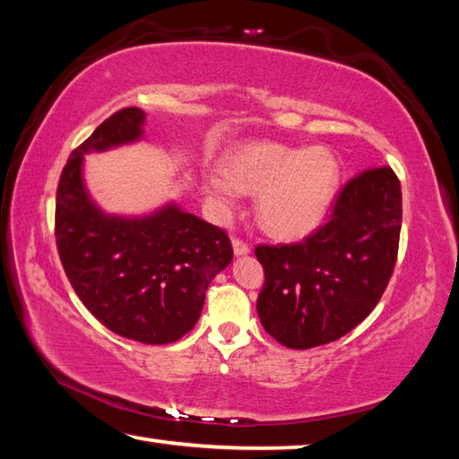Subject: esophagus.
Here are the masks:
<instances>
[{
    "label": "esophagus",
    "mask_w": 459,
    "mask_h": 459,
    "mask_svg": "<svg viewBox=\"0 0 459 459\" xmlns=\"http://www.w3.org/2000/svg\"><path fill=\"white\" fill-rule=\"evenodd\" d=\"M232 248H235V255L237 257H240V255H247L248 251H251V247H248L243 238H238V237H235L232 238Z\"/></svg>",
    "instance_id": "esophagus-1"
}]
</instances>
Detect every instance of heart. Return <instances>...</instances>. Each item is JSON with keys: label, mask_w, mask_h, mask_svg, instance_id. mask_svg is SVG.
<instances>
[{"label": "heart", "mask_w": 459, "mask_h": 459, "mask_svg": "<svg viewBox=\"0 0 459 459\" xmlns=\"http://www.w3.org/2000/svg\"><path fill=\"white\" fill-rule=\"evenodd\" d=\"M340 161L325 147L247 143L232 152L227 169L204 178L212 204L229 211L238 194H259L261 227L277 238H301L328 214L340 188Z\"/></svg>", "instance_id": "heart-1"}]
</instances>
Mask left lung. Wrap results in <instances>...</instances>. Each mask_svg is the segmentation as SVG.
<instances>
[{"mask_svg":"<svg viewBox=\"0 0 459 459\" xmlns=\"http://www.w3.org/2000/svg\"><path fill=\"white\" fill-rule=\"evenodd\" d=\"M401 219L397 174L388 166L368 168L344 184L330 219L301 243L259 245L263 328L295 351L328 344L356 328L393 275Z\"/></svg>","mask_w":459,"mask_h":459,"instance_id":"left-lung-1","label":"left lung"}]
</instances>
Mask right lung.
<instances>
[{
	"label": "right lung",
	"instance_id": "add662e5",
	"mask_svg": "<svg viewBox=\"0 0 459 459\" xmlns=\"http://www.w3.org/2000/svg\"><path fill=\"white\" fill-rule=\"evenodd\" d=\"M145 113L126 107L68 158L56 190L54 235L73 290L108 330L143 344H169L198 322L208 285L232 261L214 224L176 204L143 219L100 212L82 184V158L142 137Z\"/></svg>",
	"mask_w": 459,
	"mask_h": 459
}]
</instances>
